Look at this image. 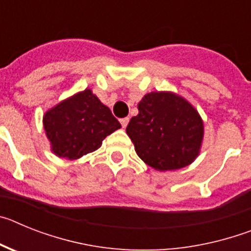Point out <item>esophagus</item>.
I'll list each match as a JSON object with an SVG mask.
<instances>
[{
    "label": "esophagus",
    "mask_w": 251,
    "mask_h": 251,
    "mask_svg": "<svg viewBox=\"0 0 251 251\" xmlns=\"http://www.w3.org/2000/svg\"><path fill=\"white\" fill-rule=\"evenodd\" d=\"M128 123H129V118H123V119H121V124H122V127H123V128L127 127Z\"/></svg>",
    "instance_id": "34e87169"
}]
</instances>
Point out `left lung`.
I'll return each instance as SVG.
<instances>
[{
    "mask_svg": "<svg viewBox=\"0 0 251 251\" xmlns=\"http://www.w3.org/2000/svg\"><path fill=\"white\" fill-rule=\"evenodd\" d=\"M146 165L161 172L191 165L200 154L203 121L197 109L174 92H151L126 129Z\"/></svg>",
    "mask_w": 251,
    "mask_h": 251,
    "instance_id": "left-lung-1",
    "label": "left lung"
}]
</instances>
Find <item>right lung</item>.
<instances>
[{"label":"right lung","instance_id":"add662e5","mask_svg":"<svg viewBox=\"0 0 251 251\" xmlns=\"http://www.w3.org/2000/svg\"><path fill=\"white\" fill-rule=\"evenodd\" d=\"M43 124L51 152L70 161L97 151L106 136L122 127L89 88L46 110Z\"/></svg>","mask_w":251,"mask_h":251}]
</instances>
